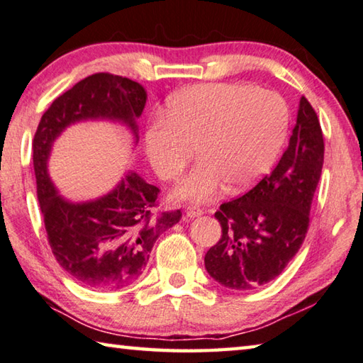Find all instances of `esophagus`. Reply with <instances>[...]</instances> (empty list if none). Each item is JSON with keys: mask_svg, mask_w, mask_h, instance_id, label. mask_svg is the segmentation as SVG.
Returning a JSON list of instances; mask_svg holds the SVG:
<instances>
[{"mask_svg": "<svg viewBox=\"0 0 363 363\" xmlns=\"http://www.w3.org/2000/svg\"><path fill=\"white\" fill-rule=\"evenodd\" d=\"M186 214L187 217H190V219H194V217H200L203 214V209L199 206H189L186 209Z\"/></svg>", "mask_w": 363, "mask_h": 363, "instance_id": "esophagus-1", "label": "esophagus"}]
</instances>
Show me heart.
Segmentation results:
<instances>
[{
    "label": "heart",
    "mask_w": 363,
    "mask_h": 363,
    "mask_svg": "<svg viewBox=\"0 0 363 363\" xmlns=\"http://www.w3.org/2000/svg\"><path fill=\"white\" fill-rule=\"evenodd\" d=\"M289 130V109L269 90L245 84H201L169 98L164 117L150 123L146 149L164 181L179 177L199 146L201 160L176 195L208 201L225 184L245 189L272 167Z\"/></svg>",
    "instance_id": "b5f03b06"
}]
</instances>
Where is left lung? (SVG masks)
<instances>
[{"mask_svg":"<svg viewBox=\"0 0 363 363\" xmlns=\"http://www.w3.org/2000/svg\"><path fill=\"white\" fill-rule=\"evenodd\" d=\"M322 164L319 118L301 96L291 141L276 168L214 214L222 235L204 255L211 278L233 291H250L284 272L308 233Z\"/></svg>","mask_w":363,"mask_h":363,"instance_id":"1","label":"left lung"}]
</instances>
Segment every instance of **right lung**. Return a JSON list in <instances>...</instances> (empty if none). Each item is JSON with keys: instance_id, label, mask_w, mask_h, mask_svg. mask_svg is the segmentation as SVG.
I'll return each instance as SVG.
<instances>
[{"instance_id": "1", "label": "right lung", "mask_w": 363, "mask_h": 363, "mask_svg": "<svg viewBox=\"0 0 363 363\" xmlns=\"http://www.w3.org/2000/svg\"><path fill=\"white\" fill-rule=\"evenodd\" d=\"M146 90L131 79L96 72L55 98L33 138L38 200L48 241L60 267L79 284L118 291L140 278L154 242L181 220V209L155 213L160 189L130 173L101 199L69 203L57 194L48 173L55 138L68 125L109 118L127 125L138 140L136 118L146 104Z\"/></svg>"}]
</instances>
